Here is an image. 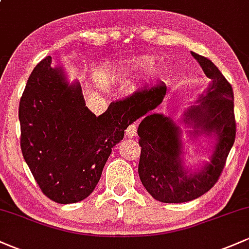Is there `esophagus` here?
Listing matches in <instances>:
<instances>
[{"mask_svg": "<svg viewBox=\"0 0 249 249\" xmlns=\"http://www.w3.org/2000/svg\"><path fill=\"white\" fill-rule=\"evenodd\" d=\"M125 133H126L127 137H134L137 134V123H132V124H130L126 128V131H125Z\"/></svg>", "mask_w": 249, "mask_h": 249, "instance_id": "34e87169", "label": "esophagus"}]
</instances>
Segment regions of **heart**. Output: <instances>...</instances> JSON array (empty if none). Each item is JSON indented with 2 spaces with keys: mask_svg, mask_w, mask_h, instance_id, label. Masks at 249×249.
Wrapping results in <instances>:
<instances>
[{
  "mask_svg": "<svg viewBox=\"0 0 249 249\" xmlns=\"http://www.w3.org/2000/svg\"><path fill=\"white\" fill-rule=\"evenodd\" d=\"M153 61L152 58L147 56H142L136 58L132 63V67L136 68V69H147V68L152 67Z\"/></svg>",
  "mask_w": 249,
  "mask_h": 249,
  "instance_id": "heart-1",
  "label": "heart"
}]
</instances>
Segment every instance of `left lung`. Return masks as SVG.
Instances as JSON below:
<instances>
[{"label": "left lung", "instance_id": "left-lung-1", "mask_svg": "<svg viewBox=\"0 0 249 249\" xmlns=\"http://www.w3.org/2000/svg\"><path fill=\"white\" fill-rule=\"evenodd\" d=\"M192 56L211 79V84L199 105L185 112L184 121L193 124L196 132L215 133L218 139L211 162L200 172L193 173L182 165L180 128L168 117L151 112L161 103L166 89L160 85L142 88L116 102L117 107L128 113L133 121L144 116L138 127L142 147L139 178L147 192L161 202L191 201L208 192L219 180L235 141L232 85L207 57L196 53Z\"/></svg>", "mask_w": 249, "mask_h": 249}]
</instances>
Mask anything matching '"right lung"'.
<instances>
[{"label": "right lung", "instance_id": "1", "mask_svg": "<svg viewBox=\"0 0 249 249\" xmlns=\"http://www.w3.org/2000/svg\"><path fill=\"white\" fill-rule=\"evenodd\" d=\"M47 56L28 78L19 101L21 150L44 196L73 204L92 193L112 147L134 121L112 102L96 117L79 84L69 85Z\"/></svg>", "mask_w": 249, "mask_h": 249}]
</instances>
